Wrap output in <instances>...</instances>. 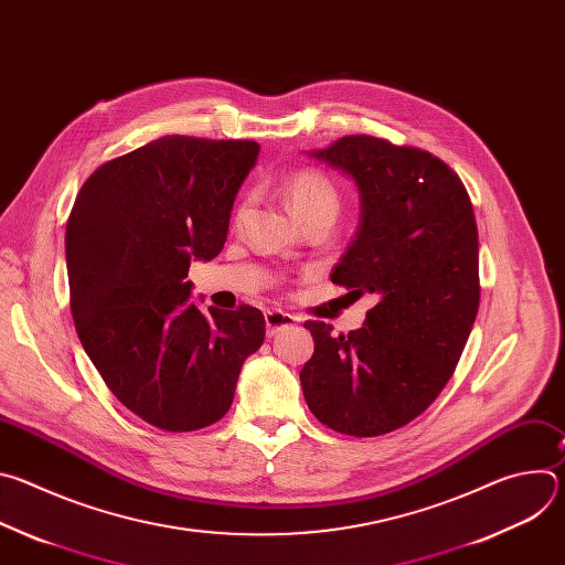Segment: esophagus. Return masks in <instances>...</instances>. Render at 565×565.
<instances>
[{
    "mask_svg": "<svg viewBox=\"0 0 565 565\" xmlns=\"http://www.w3.org/2000/svg\"><path fill=\"white\" fill-rule=\"evenodd\" d=\"M295 321H297V317H292L290 312H284V310H268V312H266V335L273 338V335H277L279 331L295 327Z\"/></svg>",
    "mask_w": 565,
    "mask_h": 565,
    "instance_id": "34e87169",
    "label": "esophagus"
}]
</instances>
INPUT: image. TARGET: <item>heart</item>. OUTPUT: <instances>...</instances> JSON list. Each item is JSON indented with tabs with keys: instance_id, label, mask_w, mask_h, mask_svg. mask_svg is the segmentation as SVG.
<instances>
[{
	"instance_id": "heart-1",
	"label": "heart",
	"mask_w": 565,
	"mask_h": 565,
	"mask_svg": "<svg viewBox=\"0 0 565 565\" xmlns=\"http://www.w3.org/2000/svg\"><path fill=\"white\" fill-rule=\"evenodd\" d=\"M286 199L292 212L303 221L312 214L331 212L338 214L340 194L335 185L317 170H301L286 181ZM248 201L238 207V218L246 214Z\"/></svg>"
}]
</instances>
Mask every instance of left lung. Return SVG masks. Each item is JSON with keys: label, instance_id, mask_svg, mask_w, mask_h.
<instances>
[{"label": "left lung", "instance_id": "1", "mask_svg": "<svg viewBox=\"0 0 565 565\" xmlns=\"http://www.w3.org/2000/svg\"><path fill=\"white\" fill-rule=\"evenodd\" d=\"M308 156L360 192V225L331 281L377 303L349 335L306 321L303 397L333 431L382 436L431 405L467 344L480 301L473 207L462 181L416 147L360 134Z\"/></svg>", "mask_w": 565, "mask_h": 565}]
</instances>
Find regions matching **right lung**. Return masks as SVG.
I'll use <instances>...</instances> for the list:
<instances>
[{
	"mask_svg": "<svg viewBox=\"0 0 565 565\" xmlns=\"http://www.w3.org/2000/svg\"><path fill=\"white\" fill-rule=\"evenodd\" d=\"M257 156L255 140L163 136L100 166L75 196L64 248L77 338L111 393L158 429L221 420L264 344L259 308L207 316L185 281L192 259L223 250Z\"/></svg>",
	"mask_w": 565,
	"mask_h": 565,
	"instance_id": "add662e5",
	"label": "right lung"
}]
</instances>
